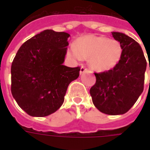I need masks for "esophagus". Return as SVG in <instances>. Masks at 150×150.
Instances as JSON below:
<instances>
[{"mask_svg": "<svg viewBox=\"0 0 150 150\" xmlns=\"http://www.w3.org/2000/svg\"><path fill=\"white\" fill-rule=\"evenodd\" d=\"M87 71V68L86 66L82 65L81 67V69H80V74H82V73H84L85 71Z\"/></svg>", "mask_w": 150, "mask_h": 150, "instance_id": "esophagus-1", "label": "esophagus"}]
</instances>
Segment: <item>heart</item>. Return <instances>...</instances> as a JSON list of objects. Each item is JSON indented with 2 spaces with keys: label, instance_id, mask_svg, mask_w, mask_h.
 <instances>
[{
  "label": "heart",
  "instance_id": "obj_1",
  "mask_svg": "<svg viewBox=\"0 0 150 150\" xmlns=\"http://www.w3.org/2000/svg\"><path fill=\"white\" fill-rule=\"evenodd\" d=\"M120 42L105 36H87L79 38L68 50V56L73 60L89 57V64L94 70L103 71L117 64L122 56Z\"/></svg>",
  "mask_w": 150,
  "mask_h": 150
}]
</instances>
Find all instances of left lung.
Instances as JSON below:
<instances>
[{
  "mask_svg": "<svg viewBox=\"0 0 150 150\" xmlns=\"http://www.w3.org/2000/svg\"><path fill=\"white\" fill-rule=\"evenodd\" d=\"M112 36L122 47L121 60L110 70L94 73L96 83L89 92L100 112L118 115L128 112L143 91L146 60L135 40L117 32Z\"/></svg>",
  "mask_w": 150,
  "mask_h": 150,
  "instance_id": "8db88e82",
  "label": "left lung"
}]
</instances>
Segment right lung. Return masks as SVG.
<instances>
[{
    "mask_svg": "<svg viewBox=\"0 0 150 150\" xmlns=\"http://www.w3.org/2000/svg\"><path fill=\"white\" fill-rule=\"evenodd\" d=\"M69 36L44 30L25 42L13 60L11 94L30 116H48L57 110L68 85L79 76V67L63 65Z\"/></svg>",
    "mask_w": 150,
    "mask_h": 150,
    "instance_id": "obj_1",
    "label": "right lung"
}]
</instances>
